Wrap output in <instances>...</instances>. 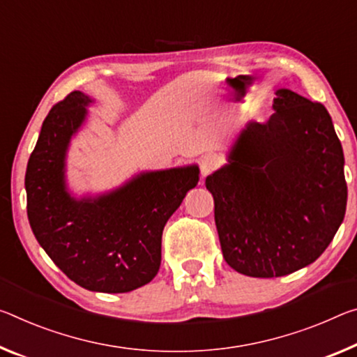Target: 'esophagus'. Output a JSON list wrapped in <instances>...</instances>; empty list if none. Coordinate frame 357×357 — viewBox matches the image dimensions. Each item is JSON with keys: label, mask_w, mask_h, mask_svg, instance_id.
Segmentation results:
<instances>
[{"label": "esophagus", "mask_w": 357, "mask_h": 357, "mask_svg": "<svg viewBox=\"0 0 357 357\" xmlns=\"http://www.w3.org/2000/svg\"><path fill=\"white\" fill-rule=\"evenodd\" d=\"M218 167H219V158L216 155H211V154L205 155L200 160V173H202V176L205 178V176H208V174H211Z\"/></svg>", "instance_id": "34e87169"}]
</instances>
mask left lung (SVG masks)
I'll use <instances>...</instances> for the list:
<instances>
[{"mask_svg":"<svg viewBox=\"0 0 357 357\" xmlns=\"http://www.w3.org/2000/svg\"><path fill=\"white\" fill-rule=\"evenodd\" d=\"M268 122H250L229 165L206 178L225 262L275 278L314 262L347 211L344 157L324 105L281 89Z\"/></svg>","mask_w":357,"mask_h":357,"instance_id":"8db88e82","label":"left lung"}]
</instances>
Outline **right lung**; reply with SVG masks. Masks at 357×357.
<instances>
[{
    "label": "right lung",
    "instance_id": "add662e5",
    "mask_svg": "<svg viewBox=\"0 0 357 357\" xmlns=\"http://www.w3.org/2000/svg\"><path fill=\"white\" fill-rule=\"evenodd\" d=\"M90 101L75 90L44 119L26 165V214L38 243L71 281L89 291L130 292L157 275L163 227L199 183V168L144 173L100 199H71L65 152Z\"/></svg>",
    "mask_w": 357,
    "mask_h": 357
}]
</instances>
